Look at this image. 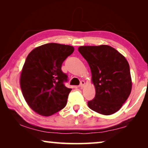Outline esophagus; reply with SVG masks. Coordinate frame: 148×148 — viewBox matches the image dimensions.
Instances as JSON below:
<instances>
[{"label":"esophagus","instance_id":"obj_1","mask_svg":"<svg viewBox=\"0 0 148 148\" xmlns=\"http://www.w3.org/2000/svg\"><path fill=\"white\" fill-rule=\"evenodd\" d=\"M84 86H85V82L84 81H82V82H80L79 86L81 87V88H83V87H84Z\"/></svg>","mask_w":148,"mask_h":148}]
</instances>
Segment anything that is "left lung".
I'll return each instance as SVG.
<instances>
[{"label": "left lung", "instance_id": "obj_1", "mask_svg": "<svg viewBox=\"0 0 148 148\" xmlns=\"http://www.w3.org/2000/svg\"><path fill=\"white\" fill-rule=\"evenodd\" d=\"M79 52L88 62L96 96L89 108L104 115L117 112L131 92L129 64L120 52L108 45L85 46Z\"/></svg>", "mask_w": 148, "mask_h": 148}]
</instances>
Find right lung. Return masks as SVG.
<instances>
[{"label":"right lung","instance_id":"add662e5","mask_svg":"<svg viewBox=\"0 0 148 148\" xmlns=\"http://www.w3.org/2000/svg\"><path fill=\"white\" fill-rule=\"evenodd\" d=\"M73 51L71 46L49 43L34 48L26 58L20 86L26 102L38 114L48 116L66 106L72 89L64 86L68 77L61 66Z\"/></svg>","mask_w":148,"mask_h":148}]
</instances>
